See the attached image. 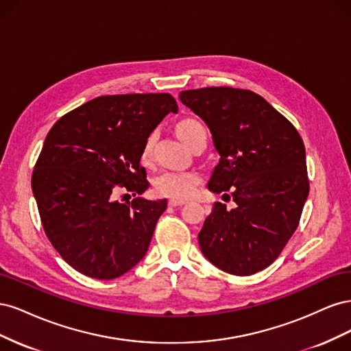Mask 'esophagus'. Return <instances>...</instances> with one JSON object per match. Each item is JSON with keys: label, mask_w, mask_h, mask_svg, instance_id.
Listing matches in <instances>:
<instances>
[{"label": "esophagus", "mask_w": 351, "mask_h": 351, "mask_svg": "<svg viewBox=\"0 0 351 351\" xmlns=\"http://www.w3.org/2000/svg\"><path fill=\"white\" fill-rule=\"evenodd\" d=\"M168 204L171 206H180V205H184L186 200L184 199H177V197H171L168 200Z\"/></svg>", "instance_id": "esophagus-1"}]
</instances>
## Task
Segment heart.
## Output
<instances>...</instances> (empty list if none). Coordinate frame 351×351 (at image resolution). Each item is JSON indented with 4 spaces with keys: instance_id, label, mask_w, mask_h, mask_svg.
I'll return each mask as SVG.
<instances>
[{
    "instance_id": "obj_1",
    "label": "heart",
    "mask_w": 351,
    "mask_h": 351,
    "mask_svg": "<svg viewBox=\"0 0 351 351\" xmlns=\"http://www.w3.org/2000/svg\"><path fill=\"white\" fill-rule=\"evenodd\" d=\"M197 133H206L205 127L202 125L195 119H184L178 123L177 125V134L183 143H187L193 136ZM154 142V134L147 137L143 151H142V159L147 161L151 155V147ZM200 176L196 171H165L159 174L155 182V190L156 193L167 197H177V199H186L190 197L195 192L197 186L200 184Z\"/></svg>"
}]
</instances>
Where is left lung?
<instances>
[{
    "mask_svg": "<svg viewBox=\"0 0 351 351\" xmlns=\"http://www.w3.org/2000/svg\"><path fill=\"white\" fill-rule=\"evenodd\" d=\"M178 98L205 121L219 154L208 189L230 192L236 204L214 205L197 236L200 250L228 274H256L278 258L309 196L302 137L250 90L202 88Z\"/></svg>",
    "mask_w": 351,
    "mask_h": 351,
    "instance_id": "left-lung-1",
    "label": "left lung"
}]
</instances>
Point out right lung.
Wrapping results in <instances>:
<instances>
[{"instance_id": "1", "label": "right lung", "mask_w": 351, "mask_h": 351, "mask_svg": "<svg viewBox=\"0 0 351 351\" xmlns=\"http://www.w3.org/2000/svg\"><path fill=\"white\" fill-rule=\"evenodd\" d=\"M169 93L95 98L52 125L32 176L42 226L71 268L114 280L139 263L167 199L115 200L120 189L149 187L141 165L143 145L169 112Z\"/></svg>"}]
</instances>
